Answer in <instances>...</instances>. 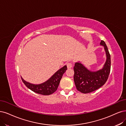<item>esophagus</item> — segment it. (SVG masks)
<instances>
[{"label": "esophagus", "mask_w": 126, "mask_h": 126, "mask_svg": "<svg viewBox=\"0 0 126 126\" xmlns=\"http://www.w3.org/2000/svg\"><path fill=\"white\" fill-rule=\"evenodd\" d=\"M73 66V65L71 63H68L67 64V68L68 69H69V68H71Z\"/></svg>", "instance_id": "34e87169"}]
</instances>
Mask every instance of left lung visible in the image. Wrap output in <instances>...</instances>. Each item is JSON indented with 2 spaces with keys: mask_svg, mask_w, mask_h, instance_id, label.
<instances>
[{
  "mask_svg": "<svg viewBox=\"0 0 126 126\" xmlns=\"http://www.w3.org/2000/svg\"><path fill=\"white\" fill-rule=\"evenodd\" d=\"M100 45L104 47L106 60L102 68L91 71L80 62L74 67V80L77 90L83 94L92 92L103 86L108 80L110 70V56L105 42L101 40Z\"/></svg>",
  "mask_w": 126,
  "mask_h": 126,
  "instance_id": "1",
  "label": "left lung"
}]
</instances>
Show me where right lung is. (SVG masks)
<instances>
[{"label": "right lung", "mask_w": 126, "mask_h": 126, "mask_svg": "<svg viewBox=\"0 0 126 126\" xmlns=\"http://www.w3.org/2000/svg\"><path fill=\"white\" fill-rule=\"evenodd\" d=\"M66 70L67 66L65 65L56 72L48 80L38 85L27 82L23 79L22 77L21 79L25 85L32 91L40 94L48 95L52 94L57 90L60 80Z\"/></svg>", "instance_id": "1"}]
</instances>
